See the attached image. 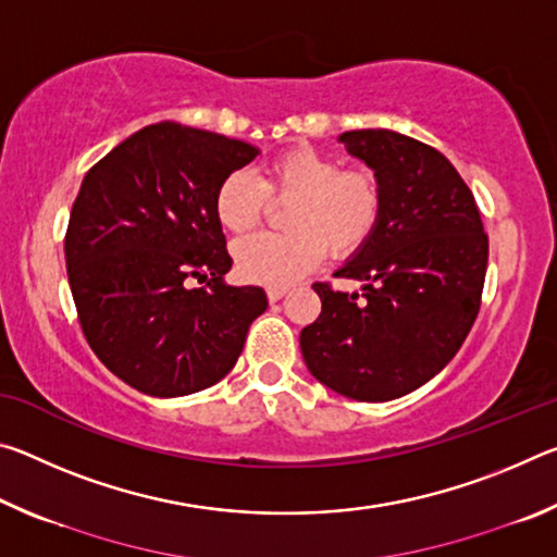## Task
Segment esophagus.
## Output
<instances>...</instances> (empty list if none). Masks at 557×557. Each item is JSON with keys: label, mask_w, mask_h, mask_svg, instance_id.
<instances>
[{"label": "esophagus", "mask_w": 557, "mask_h": 557, "mask_svg": "<svg viewBox=\"0 0 557 557\" xmlns=\"http://www.w3.org/2000/svg\"><path fill=\"white\" fill-rule=\"evenodd\" d=\"M285 295H287V287H270L268 289V299L270 301H280Z\"/></svg>", "instance_id": "34e87169"}]
</instances>
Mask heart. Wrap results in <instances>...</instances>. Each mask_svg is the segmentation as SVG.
<instances>
[{"label":"heart","mask_w":557,"mask_h":557,"mask_svg":"<svg viewBox=\"0 0 557 557\" xmlns=\"http://www.w3.org/2000/svg\"><path fill=\"white\" fill-rule=\"evenodd\" d=\"M270 201H292L287 233L252 235L233 248L240 277L282 287L307 275L324 260L348 258L371 238L381 221L383 191L366 169H342L336 159L309 147L287 149L262 166L260 182L233 172L215 191V219L231 233H248L265 219Z\"/></svg>","instance_id":"heart-1"}]
</instances>
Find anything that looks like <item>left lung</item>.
I'll list each match as a JSON object with an SVG mask.
<instances>
[{
    "instance_id": "1",
    "label": "left lung",
    "mask_w": 557,
    "mask_h": 557,
    "mask_svg": "<svg viewBox=\"0 0 557 557\" xmlns=\"http://www.w3.org/2000/svg\"><path fill=\"white\" fill-rule=\"evenodd\" d=\"M338 143L379 178L383 211L334 272L361 282V295L317 282L322 314L301 329L299 348L326 388L383 403L435 379L465 344L488 238L465 178L437 149L393 129H351Z\"/></svg>"
}]
</instances>
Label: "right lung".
<instances>
[{"instance_id":"right-lung-1","label":"right lung","mask_w":557,"mask_h":557,"mask_svg":"<svg viewBox=\"0 0 557 557\" xmlns=\"http://www.w3.org/2000/svg\"><path fill=\"white\" fill-rule=\"evenodd\" d=\"M258 154L240 139L157 122L83 178L65 233L69 285L90 348L135 391L211 388L268 309L262 287L225 282L233 260L213 209L223 178Z\"/></svg>"}]
</instances>
